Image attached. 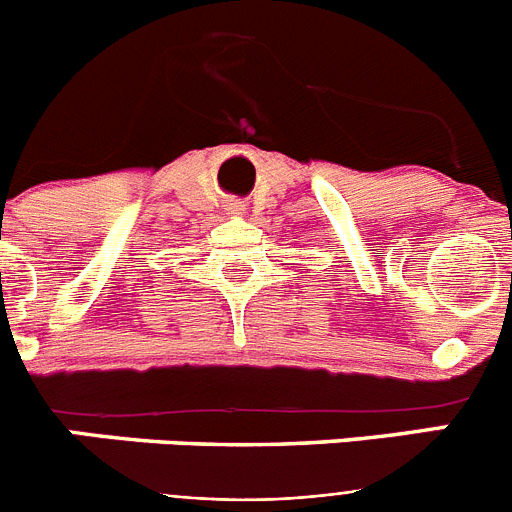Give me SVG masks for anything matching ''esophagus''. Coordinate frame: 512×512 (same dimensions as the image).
I'll use <instances>...</instances> for the list:
<instances>
[{
    "label": "esophagus",
    "instance_id": "esophagus-1",
    "mask_svg": "<svg viewBox=\"0 0 512 512\" xmlns=\"http://www.w3.org/2000/svg\"><path fill=\"white\" fill-rule=\"evenodd\" d=\"M225 212H228V215H243V202L241 200H228V202H225Z\"/></svg>",
    "mask_w": 512,
    "mask_h": 512
}]
</instances>
